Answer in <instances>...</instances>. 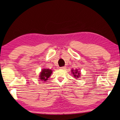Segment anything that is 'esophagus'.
<instances>
[{"label":"esophagus","instance_id":"obj_1","mask_svg":"<svg viewBox=\"0 0 120 120\" xmlns=\"http://www.w3.org/2000/svg\"><path fill=\"white\" fill-rule=\"evenodd\" d=\"M60 69H62V70H64L65 68H66V67H60Z\"/></svg>","mask_w":120,"mask_h":120}]
</instances>
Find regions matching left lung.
<instances>
[{
    "mask_svg": "<svg viewBox=\"0 0 120 120\" xmlns=\"http://www.w3.org/2000/svg\"><path fill=\"white\" fill-rule=\"evenodd\" d=\"M71 71H71V72H72L75 78H79V77H80V73L78 72V70L76 69L75 70H73V69H72Z\"/></svg>",
    "mask_w": 120,
    "mask_h": 120,
    "instance_id": "8db88e82",
    "label": "left lung"
}]
</instances>
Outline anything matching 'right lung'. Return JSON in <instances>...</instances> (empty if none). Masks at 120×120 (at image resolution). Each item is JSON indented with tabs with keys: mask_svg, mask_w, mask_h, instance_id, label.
<instances>
[{
	"mask_svg": "<svg viewBox=\"0 0 120 120\" xmlns=\"http://www.w3.org/2000/svg\"><path fill=\"white\" fill-rule=\"evenodd\" d=\"M52 70L50 69H46V68L43 69L39 75L41 80L42 81H46L47 80L48 78L50 77L52 74Z\"/></svg>",
	"mask_w": 120,
	"mask_h": 120,
	"instance_id": "obj_1",
	"label": "right lung"
}]
</instances>
